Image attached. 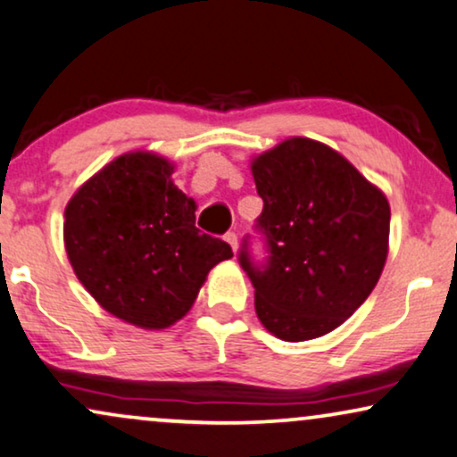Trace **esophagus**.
I'll use <instances>...</instances> for the list:
<instances>
[{"label": "esophagus", "mask_w": 457, "mask_h": 457, "mask_svg": "<svg viewBox=\"0 0 457 457\" xmlns=\"http://www.w3.org/2000/svg\"><path fill=\"white\" fill-rule=\"evenodd\" d=\"M223 240L228 242L229 246H232V251H234V253L238 251V236H236L234 232H228V234H225V236H223Z\"/></svg>", "instance_id": "34e87169"}]
</instances>
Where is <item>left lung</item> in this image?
<instances>
[{
  "label": "left lung",
  "mask_w": 457,
  "mask_h": 457,
  "mask_svg": "<svg viewBox=\"0 0 457 457\" xmlns=\"http://www.w3.org/2000/svg\"><path fill=\"white\" fill-rule=\"evenodd\" d=\"M251 171L270 246L263 270L240 253L257 318L288 343L324 337L378 284L388 257V200L340 152L309 137L261 152Z\"/></svg>",
  "instance_id": "obj_1"
}]
</instances>
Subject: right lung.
<instances>
[{"label": "right lung", "instance_id": "1", "mask_svg": "<svg viewBox=\"0 0 457 457\" xmlns=\"http://www.w3.org/2000/svg\"><path fill=\"white\" fill-rule=\"evenodd\" d=\"M175 165L150 150L114 158L72 194L64 248L85 290L114 318L162 330L190 312L209 271L234 257L196 228Z\"/></svg>", "mask_w": 457, "mask_h": 457}]
</instances>
